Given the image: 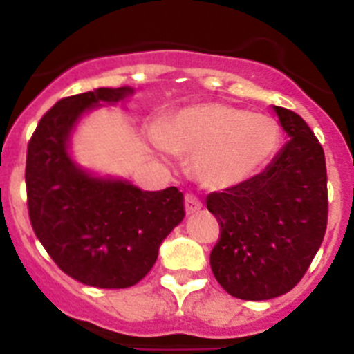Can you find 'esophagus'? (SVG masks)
<instances>
[{
  "label": "esophagus",
  "instance_id": "esophagus-1",
  "mask_svg": "<svg viewBox=\"0 0 354 354\" xmlns=\"http://www.w3.org/2000/svg\"><path fill=\"white\" fill-rule=\"evenodd\" d=\"M184 209H186L187 214H193V212L202 209V202H200L198 196L187 193V195H184Z\"/></svg>",
  "mask_w": 354,
  "mask_h": 354
}]
</instances>
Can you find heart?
Segmentation results:
<instances>
[{
	"label": "heart",
	"mask_w": 354,
	"mask_h": 354,
	"mask_svg": "<svg viewBox=\"0 0 354 354\" xmlns=\"http://www.w3.org/2000/svg\"><path fill=\"white\" fill-rule=\"evenodd\" d=\"M158 142L193 158L198 179L221 189L252 179L270 162L280 145V126L273 117L236 106L202 104L162 122Z\"/></svg>",
	"instance_id": "1"
}]
</instances>
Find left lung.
<instances>
[{
	"instance_id": "obj_1",
	"label": "left lung",
	"mask_w": 354,
	"mask_h": 354,
	"mask_svg": "<svg viewBox=\"0 0 354 354\" xmlns=\"http://www.w3.org/2000/svg\"><path fill=\"white\" fill-rule=\"evenodd\" d=\"M287 143L252 179L207 196L220 225L211 270L230 296L262 301L289 292L310 268L328 225L324 150L298 113L274 106Z\"/></svg>"
}]
</instances>
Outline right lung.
I'll return each instance as SVG.
<instances>
[{
    "instance_id": "right-lung-1",
    "label": "right lung",
    "mask_w": 354,
    "mask_h": 354,
    "mask_svg": "<svg viewBox=\"0 0 354 354\" xmlns=\"http://www.w3.org/2000/svg\"><path fill=\"white\" fill-rule=\"evenodd\" d=\"M131 92L122 86L64 97L28 142L24 177L33 232L65 274L99 289H126L145 278L162 239L184 218L177 187L142 192L126 180L95 179L68 158V134L84 109L115 104Z\"/></svg>"
}]
</instances>
